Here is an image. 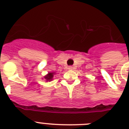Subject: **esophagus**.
<instances>
[{"mask_svg": "<svg viewBox=\"0 0 129 129\" xmlns=\"http://www.w3.org/2000/svg\"><path fill=\"white\" fill-rule=\"evenodd\" d=\"M73 67H71V66H70V67H68V69H69V70H72L73 69Z\"/></svg>", "mask_w": 129, "mask_h": 129, "instance_id": "1", "label": "esophagus"}]
</instances>
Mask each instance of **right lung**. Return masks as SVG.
<instances>
[{
    "instance_id": "right-lung-1",
    "label": "right lung",
    "mask_w": 129,
    "mask_h": 129,
    "mask_svg": "<svg viewBox=\"0 0 129 129\" xmlns=\"http://www.w3.org/2000/svg\"><path fill=\"white\" fill-rule=\"evenodd\" d=\"M55 72H49L46 76L44 77V78L46 80V81H51L53 79V75H55Z\"/></svg>"
}]
</instances>
